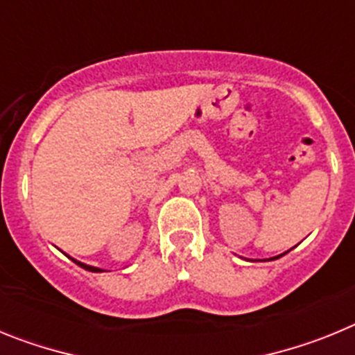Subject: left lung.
<instances>
[{
  "label": "left lung",
  "mask_w": 355,
  "mask_h": 355,
  "mask_svg": "<svg viewBox=\"0 0 355 355\" xmlns=\"http://www.w3.org/2000/svg\"><path fill=\"white\" fill-rule=\"evenodd\" d=\"M286 254V252H284ZM281 256H283V254H281ZM281 256H275V258H272V259H277V258H281ZM272 259H268V261H272Z\"/></svg>",
  "instance_id": "left-lung-1"
}]
</instances>
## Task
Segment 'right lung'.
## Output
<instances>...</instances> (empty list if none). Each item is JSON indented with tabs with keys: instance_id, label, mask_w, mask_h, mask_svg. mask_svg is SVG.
I'll use <instances>...</instances> for the list:
<instances>
[{
	"instance_id": "1",
	"label": "right lung",
	"mask_w": 355,
	"mask_h": 355,
	"mask_svg": "<svg viewBox=\"0 0 355 355\" xmlns=\"http://www.w3.org/2000/svg\"><path fill=\"white\" fill-rule=\"evenodd\" d=\"M71 259H72V258H71ZM72 261L76 263V265H80L81 268H85V270H89V272H105V270H101V268H97V266L85 265V263H81V261H76V259H72Z\"/></svg>"
}]
</instances>
